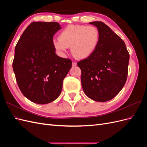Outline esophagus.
<instances>
[{
	"label": "esophagus",
	"mask_w": 147,
	"mask_h": 147,
	"mask_svg": "<svg viewBox=\"0 0 147 147\" xmlns=\"http://www.w3.org/2000/svg\"><path fill=\"white\" fill-rule=\"evenodd\" d=\"M76 65H77V63H74V62H73V63H72V66L73 67H75Z\"/></svg>",
	"instance_id": "esophagus-1"
}]
</instances>
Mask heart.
Returning <instances> with one entry per match:
<instances>
[{
  "instance_id": "b5f03b06",
  "label": "heart",
  "mask_w": 147,
  "mask_h": 147,
  "mask_svg": "<svg viewBox=\"0 0 147 147\" xmlns=\"http://www.w3.org/2000/svg\"><path fill=\"white\" fill-rule=\"evenodd\" d=\"M100 41L99 29L94 26L70 25L61 31L59 39L53 40V45L59 54L64 56L70 47L72 55L83 59L91 56Z\"/></svg>"
}]
</instances>
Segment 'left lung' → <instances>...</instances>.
<instances>
[{"mask_svg":"<svg viewBox=\"0 0 147 147\" xmlns=\"http://www.w3.org/2000/svg\"><path fill=\"white\" fill-rule=\"evenodd\" d=\"M90 24L99 29L100 41L91 56L77 63L82 86L90 99L106 102L116 96L126 82L129 54L123 40L103 22Z\"/></svg>","mask_w":147,"mask_h":147,"instance_id":"8db88e82","label":"left lung"}]
</instances>
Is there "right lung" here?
<instances>
[{
  "instance_id": "right-lung-1",
  "label": "right lung",
  "mask_w": 147,
  "mask_h": 147,
  "mask_svg": "<svg viewBox=\"0 0 147 147\" xmlns=\"http://www.w3.org/2000/svg\"><path fill=\"white\" fill-rule=\"evenodd\" d=\"M61 29L57 22H33L15 49L13 69L21 92L30 101L46 104L59 96L72 61L57 56L53 37Z\"/></svg>"
}]
</instances>
